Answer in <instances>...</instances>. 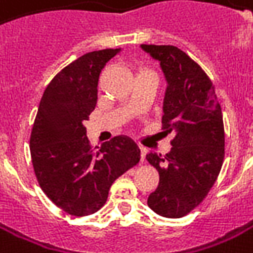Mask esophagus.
Segmentation results:
<instances>
[{
  "label": "esophagus",
  "mask_w": 253,
  "mask_h": 253,
  "mask_svg": "<svg viewBox=\"0 0 253 253\" xmlns=\"http://www.w3.org/2000/svg\"><path fill=\"white\" fill-rule=\"evenodd\" d=\"M140 154H141V161L145 160V154H147V148L145 147H140Z\"/></svg>",
  "instance_id": "34e87169"
}]
</instances>
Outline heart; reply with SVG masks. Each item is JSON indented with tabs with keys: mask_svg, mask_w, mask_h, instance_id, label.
<instances>
[{
	"mask_svg": "<svg viewBox=\"0 0 253 253\" xmlns=\"http://www.w3.org/2000/svg\"><path fill=\"white\" fill-rule=\"evenodd\" d=\"M140 73H141V71H140Z\"/></svg>",
	"mask_w": 253,
	"mask_h": 253,
	"instance_id": "heart-1",
	"label": "heart"
}]
</instances>
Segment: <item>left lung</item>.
<instances>
[{"mask_svg": "<svg viewBox=\"0 0 253 253\" xmlns=\"http://www.w3.org/2000/svg\"><path fill=\"white\" fill-rule=\"evenodd\" d=\"M160 63L167 89L162 103L164 133L175 131L165 157L147 154L160 173V185L147 203L157 214L179 218L207 196L224 161L221 106L209 77L175 46L141 44Z\"/></svg>", "mask_w": 253, "mask_h": 253, "instance_id": "8db88e82", "label": "left lung"}]
</instances>
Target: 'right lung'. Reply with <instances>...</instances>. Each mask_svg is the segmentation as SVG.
<instances>
[{"instance_id": "obj_1", "label": "right lung", "mask_w": 253, "mask_h": 253, "mask_svg": "<svg viewBox=\"0 0 253 253\" xmlns=\"http://www.w3.org/2000/svg\"><path fill=\"white\" fill-rule=\"evenodd\" d=\"M118 53L91 51L63 68L43 93L32 128V164L42 190L77 217L98 211L112 183L140 161V148L127 135L93 153L84 126L98 102L100 71Z\"/></svg>"}]
</instances>
